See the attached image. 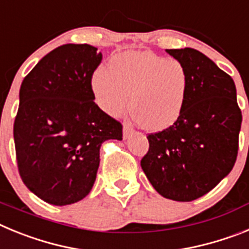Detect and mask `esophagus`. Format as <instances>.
Wrapping results in <instances>:
<instances>
[{"label": "esophagus", "mask_w": 249, "mask_h": 249, "mask_svg": "<svg viewBox=\"0 0 249 249\" xmlns=\"http://www.w3.org/2000/svg\"><path fill=\"white\" fill-rule=\"evenodd\" d=\"M132 133H133V128H132L129 124H126V123H124V124H123V138L127 140Z\"/></svg>", "instance_id": "1"}]
</instances>
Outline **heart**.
Here are the masks:
<instances>
[{"label": "heart", "instance_id": "1", "mask_svg": "<svg viewBox=\"0 0 249 249\" xmlns=\"http://www.w3.org/2000/svg\"><path fill=\"white\" fill-rule=\"evenodd\" d=\"M190 89L186 66L151 51L117 54L92 77L94 98L106 113L121 116L129 102L132 118L151 132L169 128L181 118Z\"/></svg>", "mask_w": 249, "mask_h": 249}]
</instances>
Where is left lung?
<instances>
[{"mask_svg":"<svg viewBox=\"0 0 249 249\" xmlns=\"http://www.w3.org/2000/svg\"><path fill=\"white\" fill-rule=\"evenodd\" d=\"M190 73L186 109L169 128L147 136L144 175L164 198L197 199L213 190L236 163L242 113L236 85L206 54L193 48L166 50Z\"/></svg>","mask_w":249,"mask_h":249,"instance_id":"1","label":"left lung"}]
</instances>
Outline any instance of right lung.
Returning a JSON list of instances; mask_svg holds the SVG:
<instances>
[{
  "mask_svg": "<svg viewBox=\"0 0 249 249\" xmlns=\"http://www.w3.org/2000/svg\"><path fill=\"white\" fill-rule=\"evenodd\" d=\"M102 53L91 45H63L22 81L13 138L19 176L53 206L85 198L100 167V147L122 141V124L94 103L91 80Z\"/></svg>",
  "mask_w": 249,
  "mask_h": 249,
  "instance_id": "obj_1",
  "label": "right lung"
}]
</instances>
